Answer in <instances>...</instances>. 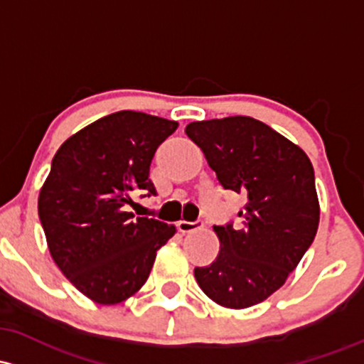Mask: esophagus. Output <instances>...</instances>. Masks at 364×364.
<instances>
[{"label": "esophagus", "mask_w": 364, "mask_h": 364, "mask_svg": "<svg viewBox=\"0 0 364 364\" xmlns=\"http://www.w3.org/2000/svg\"><path fill=\"white\" fill-rule=\"evenodd\" d=\"M203 228V221H179L178 223V230L181 233H193V231H198Z\"/></svg>", "instance_id": "obj_1"}]
</instances>
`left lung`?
Listing matches in <instances>:
<instances>
[{"label": "left lung", "mask_w": 364, "mask_h": 364, "mask_svg": "<svg viewBox=\"0 0 364 364\" xmlns=\"http://www.w3.org/2000/svg\"><path fill=\"white\" fill-rule=\"evenodd\" d=\"M225 190L247 198L242 225L214 226L221 249L195 279L215 304L245 309L274 294L318 231L319 202L306 151L257 119L190 122L185 129Z\"/></svg>", "instance_id": "1"}]
</instances>
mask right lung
<instances>
[{
  "mask_svg": "<svg viewBox=\"0 0 364 364\" xmlns=\"http://www.w3.org/2000/svg\"><path fill=\"white\" fill-rule=\"evenodd\" d=\"M178 122L121 110L63 141L38 210L48 249L67 279L97 304L126 301L145 285L176 226L127 213L129 193L155 195L150 164Z\"/></svg>",
  "mask_w": 364,
  "mask_h": 364,
  "instance_id": "obj_1",
  "label": "right lung"
}]
</instances>
